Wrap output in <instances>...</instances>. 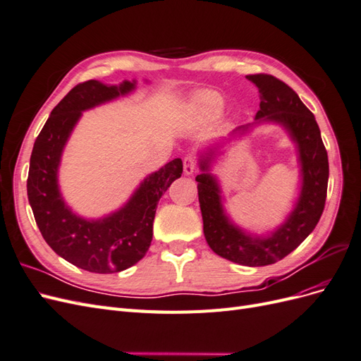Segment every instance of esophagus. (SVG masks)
Returning <instances> with one entry per match:
<instances>
[{"label": "esophagus", "mask_w": 361, "mask_h": 361, "mask_svg": "<svg viewBox=\"0 0 361 361\" xmlns=\"http://www.w3.org/2000/svg\"><path fill=\"white\" fill-rule=\"evenodd\" d=\"M195 167H197V159H195L194 157L188 155V157L183 158V171H185V174H187V176H190V174L194 173Z\"/></svg>", "instance_id": "obj_1"}]
</instances>
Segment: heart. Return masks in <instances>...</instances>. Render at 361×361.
<instances>
[{"label":"heart","instance_id":"heart-1","mask_svg":"<svg viewBox=\"0 0 361 361\" xmlns=\"http://www.w3.org/2000/svg\"><path fill=\"white\" fill-rule=\"evenodd\" d=\"M194 108L199 113H202L203 116L214 117L216 114H220L221 108H223V99L212 92H203V93L195 96Z\"/></svg>","mask_w":361,"mask_h":361}]
</instances>
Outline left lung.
<instances>
[{
    "label": "left lung",
    "instance_id": "8db88e82",
    "mask_svg": "<svg viewBox=\"0 0 361 361\" xmlns=\"http://www.w3.org/2000/svg\"><path fill=\"white\" fill-rule=\"evenodd\" d=\"M247 80L259 89L260 110L257 122H276L289 133L298 149L302 187L293 211L276 232L268 236H256L232 224L221 203L220 187L211 173H207L211 157L200 159L202 174H197L199 202L203 216L206 243L214 253L235 264L247 267H265L276 264L297 248L318 224L324 212L329 185V157L321 138L314 116L298 94L288 84L267 73L247 75ZM250 125L236 130H247Z\"/></svg>",
    "mask_w": 361,
    "mask_h": 361
}]
</instances>
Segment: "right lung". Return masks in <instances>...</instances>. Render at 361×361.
<instances>
[{"mask_svg":"<svg viewBox=\"0 0 361 361\" xmlns=\"http://www.w3.org/2000/svg\"><path fill=\"white\" fill-rule=\"evenodd\" d=\"M134 89L135 81L105 85L89 80L75 85L51 111L30 158L28 202L43 239L72 265L97 274L123 271L145 257L154 235L158 202L171 182L180 178L183 167L180 158L170 161L149 174L123 207L99 220H85L64 203L57 173L73 126L82 111Z\"/></svg>","mask_w":361,"mask_h":361,"instance_id":"right-lung-1","label":"right lung"}]
</instances>
